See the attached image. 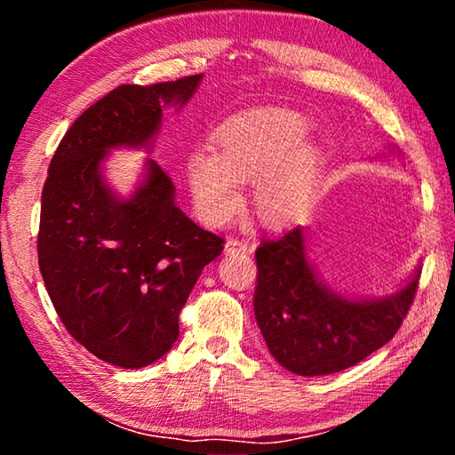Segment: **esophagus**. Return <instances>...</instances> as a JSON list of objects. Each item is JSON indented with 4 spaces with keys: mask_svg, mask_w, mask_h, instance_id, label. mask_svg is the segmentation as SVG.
<instances>
[{
    "mask_svg": "<svg viewBox=\"0 0 455 455\" xmlns=\"http://www.w3.org/2000/svg\"><path fill=\"white\" fill-rule=\"evenodd\" d=\"M225 251L227 252H246L249 251V243H246L244 238H228Z\"/></svg>",
    "mask_w": 455,
    "mask_h": 455,
    "instance_id": "esophagus-1",
    "label": "esophagus"
}]
</instances>
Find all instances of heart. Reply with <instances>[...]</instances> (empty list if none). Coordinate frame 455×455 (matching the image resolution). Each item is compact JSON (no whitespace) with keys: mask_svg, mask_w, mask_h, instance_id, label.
I'll return each instance as SVG.
<instances>
[{"mask_svg":"<svg viewBox=\"0 0 455 455\" xmlns=\"http://www.w3.org/2000/svg\"><path fill=\"white\" fill-rule=\"evenodd\" d=\"M303 116L289 110L259 112L228 122L214 136L217 154H190L187 174L200 217L227 222L241 206V183L255 180V209L265 225L289 222L309 203L319 171V152L301 146Z\"/></svg>","mask_w":455,"mask_h":455,"instance_id":"obj_1","label":"heart"}]
</instances>
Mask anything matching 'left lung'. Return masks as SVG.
Wrapping results in <instances>:
<instances>
[{
  "label": "left lung",
  "mask_w": 455,
  "mask_h": 455,
  "mask_svg": "<svg viewBox=\"0 0 455 455\" xmlns=\"http://www.w3.org/2000/svg\"><path fill=\"white\" fill-rule=\"evenodd\" d=\"M255 317L268 351L291 373L317 377L349 369L402 327L419 283L377 301H351L325 287L307 259L305 230L263 238L255 252Z\"/></svg>",
  "instance_id": "1"
}]
</instances>
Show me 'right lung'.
Instances as JSON below:
<instances>
[{"label":"right lung","mask_w":455,"mask_h":455,"mask_svg":"<svg viewBox=\"0 0 455 455\" xmlns=\"http://www.w3.org/2000/svg\"><path fill=\"white\" fill-rule=\"evenodd\" d=\"M203 74L150 86L122 84L61 138L42 190L37 260L53 309L76 341L106 363L140 369L179 337V315L225 241L174 204V184L148 160L130 198L100 163L118 146H150L168 104L182 108Z\"/></svg>","instance_id":"right-lung-1"}]
</instances>
